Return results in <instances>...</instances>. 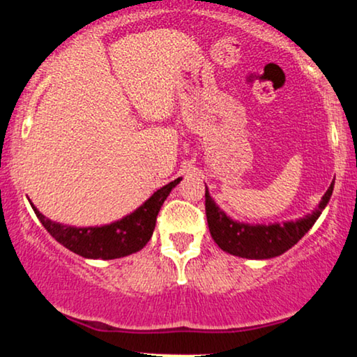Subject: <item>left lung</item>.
<instances>
[{
  "mask_svg": "<svg viewBox=\"0 0 357 357\" xmlns=\"http://www.w3.org/2000/svg\"><path fill=\"white\" fill-rule=\"evenodd\" d=\"M333 186L335 183H331L325 196L321 197V202L312 213L296 222L271 223V225H250V223L231 220L212 201L206 186V215L208 230H211L212 238L218 245V248L227 253L246 259L275 258L292 248L310 230L330 201Z\"/></svg>",
  "mask_w": 357,
  "mask_h": 357,
  "instance_id": "8db88e82",
  "label": "left lung"
}]
</instances>
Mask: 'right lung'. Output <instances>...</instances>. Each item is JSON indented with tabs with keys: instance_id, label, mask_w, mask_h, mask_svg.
Returning <instances> with one entry per match:
<instances>
[{
	"instance_id": "1",
	"label": "right lung",
	"mask_w": 357,
	"mask_h": 357,
	"mask_svg": "<svg viewBox=\"0 0 357 357\" xmlns=\"http://www.w3.org/2000/svg\"><path fill=\"white\" fill-rule=\"evenodd\" d=\"M181 181V178L174 179L153 192L144 206H140L130 215L121 218V220L104 227H70L63 223L52 222L50 218L34 208L37 218H39L45 230L73 253L91 259H116L122 256L137 253L149 243L153 235L156 215H158L165 199L169 196L171 189Z\"/></svg>"
}]
</instances>
